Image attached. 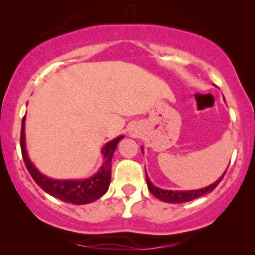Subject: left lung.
I'll return each mask as SVG.
<instances>
[{
    "mask_svg": "<svg viewBox=\"0 0 255 255\" xmlns=\"http://www.w3.org/2000/svg\"><path fill=\"white\" fill-rule=\"evenodd\" d=\"M225 172H227V170L224 171V174L222 175V176L219 177L215 183L210 184V186L205 187V188L195 189V191H166V189L158 188V187H156L151 182L147 175H146V183H147V187L148 189H150V192L154 195V197L159 199V200L164 201V203H169V204H180V203H187V201L194 200V199L203 197V195L207 194V193H211L213 189L218 186V183L223 180Z\"/></svg>",
    "mask_w": 255,
    "mask_h": 255,
    "instance_id": "obj_1",
    "label": "left lung"
}]
</instances>
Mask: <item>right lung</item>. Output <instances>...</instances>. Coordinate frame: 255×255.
<instances>
[{"mask_svg": "<svg viewBox=\"0 0 255 255\" xmlns=\"http://www.w3.org/2000/svg\"><path fill=\"white\" fill-rule=\"evenodd\" d=\"M124 135H120L116 139L105 144L103 147L104 162L97 174L93 175L92 177L85 178V180H52V178L46 177L42 172L38 171V169L32 164L30 158L27 156L25 145V116L22 119L21 124V135H20V146H21V153L26 168L31 174L32 178L34 180L38 186L50 194L64 203L74 204V205H84L90 204L92 201L97 200L107 193L109 188L111 180V158H113L114 152L116 150L120 140Z\"/></svg>", "mask_w": 255, "mask_h": 255, "instance_id": "1", "label": "right lung"}]
</instances>
